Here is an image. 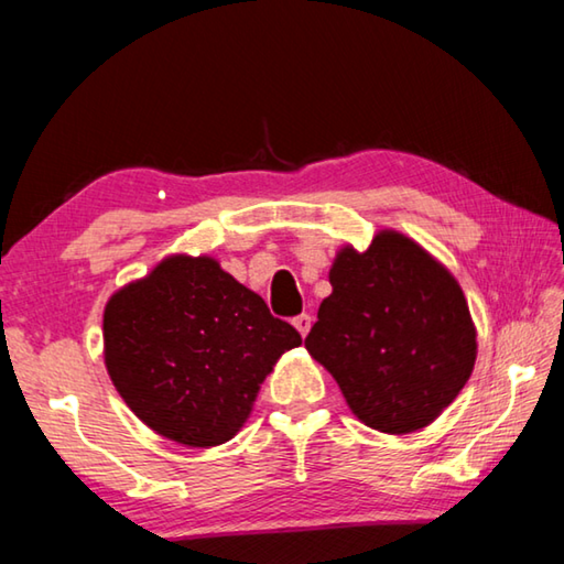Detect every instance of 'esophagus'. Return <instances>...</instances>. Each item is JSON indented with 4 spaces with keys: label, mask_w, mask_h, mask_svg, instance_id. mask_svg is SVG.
Returning a JSON list of instances; mask_svg holds the SVG:
<instances>
[{
    "label": "esophagus",
    "mask_w": 564,
    "mask_h": 564,
    "mask_svg": "<svg viewBox=\"0 0 564 564\" xmlns=\"http://www.w3.org/2000/svg\"><path fill=\"white\" fill-rule=\"evenodd\" d=\"M293 326L299 328V333H301V336L305 338V336H308L311 326H313V318L308 316V313H301V316H295V318H293Z\"/></svg>",
    "instance_id": "esophagus-1"
}]
</instances>
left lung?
Masks as SVG:
<instances>
[{
    "label": "left lung",
    "instance_id": "left-lung-1",
    "mask_svg": "<svg viewBox=\"0 0 564 564\" xmlns=\"http://www.w3.org/2000/svg\"><path fill=\"white\" fill-rule=\"evenodd\" d=\"M305 348L348 405L380 433H413L443 413L475 366V326L460 285L395 231L368 251L343 248Z\"/></svg>",
    "mask_w": 564,
    "mask_h": 564
}]
</instances>
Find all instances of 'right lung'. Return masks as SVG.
<instances>
[{"label":"right lung","mask_w":564,"mask_h":564,"mask_svg":"<svg viewBox=\"0 0 564 564\" xmlns=\"http://www.w3.org/2000/svg\"><path fill=\"white\" fill-rule=\"evenodd\" d=\"M295 346L301 333L206 256H171L104 311V360L121 398L151 431L191 447L231 441Z\"/></svg>","instance_id":"obj_1"}]
</instances>
